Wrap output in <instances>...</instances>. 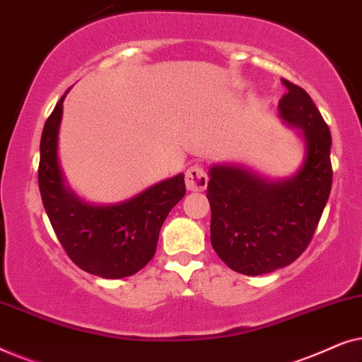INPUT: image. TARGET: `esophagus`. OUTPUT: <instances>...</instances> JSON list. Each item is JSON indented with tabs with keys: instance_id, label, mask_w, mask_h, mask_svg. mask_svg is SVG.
<instances>
[{
	"instance_id": "obj_1",
	"label": "esophagus",
	"mask_w": 362,
	"mask_h": 362,
	"mask_svg": "<svg viewBox=\"0 0 362 362\" xmlns=\"http://www.w3.org/2000/svg\"><path fill=\"white\" fill-rule=\"evenodd\" d=\"M185 181H186V187L189 191H202V189H206V186H207V175H206L204 168L199 166V165H192V166L187 168Z\"/></svg>"
}]
</instances>
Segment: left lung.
<instances>
[{
	"instance_id": "obj_1",
	"label": "left lung",
	"mask_w": 362,
	"mask_h": 362,
	"mask_svg": "<svg viewBox=\"0 0 362 362\" xmlns=\"http://www.w3.org/2000/svg\"><path fill=\"white\" fill-rule=\"evenodd\" d=\"M281 82L288 92L279 102L280 115L305 138L300 171L269 181L240 166L209 170L211 244L229 269L252 276L284 269L303 254L333 182L328 125L303 88Z\"/></svg>"
}]
</instances>
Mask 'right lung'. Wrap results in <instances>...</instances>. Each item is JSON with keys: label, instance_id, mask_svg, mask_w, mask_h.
Returning <instances> with one entry per match:
<instances>
[{"label": "right lung", "instance_id": "1", "mask_svg": "<svg viewBox=\"0 0 362 362\" xmlns=\"http://www.w3.org/2000/svg\"><path fill=\"white\" fill-rule=\"evenodd\" d=\"M66 93L49 115L41 136L37 180L44 209L59 242L77 267L102 279L130 276L155 255L163 222L186 194L185 176L158 182L115 206L82 202L64 182L57 160Z\"/></svg>", "mask_w": 362, "mask_h": 362}]
</instances>
